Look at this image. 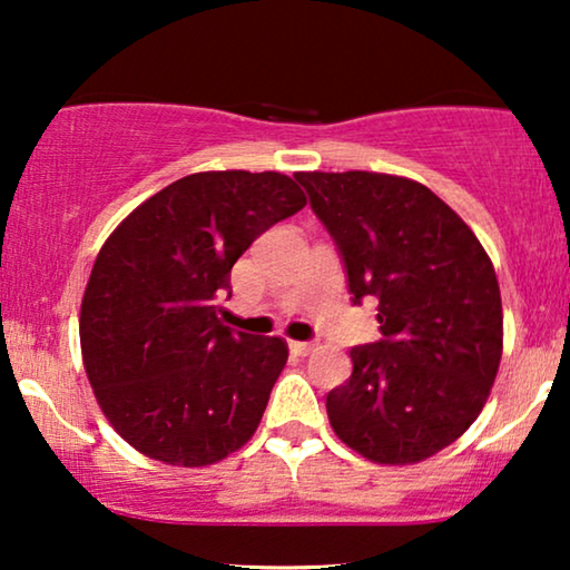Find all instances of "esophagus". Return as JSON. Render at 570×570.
<instances>
[{"label":"esophagus","instance_id":"1","mask_svg":"<svg viewBox=\"0 0 570 570\" xmlns=\"http://www.w3.org/2000/svg\"><path fill=\"white\" fill-rule=\"evenodd\" d=\"M287 347H291L293 355H308L311 350H314V342H295V340H293Z\"/></svg>","mask_w":570,"mask_h":570}]
</instances>
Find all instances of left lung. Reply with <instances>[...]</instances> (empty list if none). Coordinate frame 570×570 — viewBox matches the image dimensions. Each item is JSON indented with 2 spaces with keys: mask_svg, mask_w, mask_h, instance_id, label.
<instances>
[{
  "mask_svg": "<svg viewBox=\"0 0 570 570\" xmlns=\"http://www.w3.org/2000/svg\"><path fill=\"white\" fill-rule=\"evenodd\" d=\"M345 264L353 306L373 301L381 340L350 350L326 394L334 433L379 464L454 443L485 407L503 350L495 269L462 217L410 178L295 174Z\"/></svg>",
  "mask_w": 570,
  "mask_h": 570,
  "instance_id": "left-lung-1",
  "label": "left lung"
}]
</instances>
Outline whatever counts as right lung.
Returning <instances> with one entry per match:
<instances>
[{
    "label": "right lung",
    "instance_id": "add662e5",
    "mask_svg": "<svg viewBox=\"0 0 570 570\" xmlns=\"http://www.w3.org/2000/svg\"><path fill=\"white\" fill-rule=\"evenodd\" d=\"M306 207L275 170H207L142 202L100 248L80 345L116 433L145 456L205 466L252 439L287 345L217 318L238 256Z\"/></svg>",
    "mask_w": 570,
    "mask_h": 570
}]
</instances>
